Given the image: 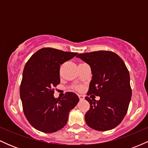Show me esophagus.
<instances>
[{
	"mask_svg": "<svg viewBox=\"0 0 148 148\" xmlns=\"http://www.w3.org/2000/svg\"><path fill=\"white\" fill-rule=\"evenodd\" d=\"M79 97L80 100H84L85 99V97L84 95H79Z\"/></svg>",
	"mask_w": 148,
	"mask_h": 148,
	"instance_id": "34e87169",
	"label": "esophagus"
}]
</instances>
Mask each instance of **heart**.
Instances as JSON below:
<instances>
[{"label": "heart", "mask_w": 148, "mask_h": 148, "mask_svg": "<svg viewBox=\"0 0 148 148\" xmlns=\"http://www.w3.org/2000/svg\"><path fill=\"white\" fill-rule=\"evenodd\" d=\"M75 89L77 90H82V87L81 86H76V87H75Z\"/></svg>", "instance_id": "b5f03b06"}]
</instances>
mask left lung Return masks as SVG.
<instances>
[{
	"label": "left lung",
	"instance_id": "1",
	"mask_svg": "<svg viewBox=\"0 0 148 148\" xmlns=\"http://www.w3.org/2000/svg\"><path fill=\"white\" fill-rule=\"evenodd\" d=\"M90 66L92 80L87 95L99 96L96 101L88 97L90 109L86 123L97 131L115 128L123 121L132 98L130 73L118 55L109 51L80 53L76 56Z\"/></svg>",
	"mask_w": 148,
	"mask_h": 148
}]
</instances>
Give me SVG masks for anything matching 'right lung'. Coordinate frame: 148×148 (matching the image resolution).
Here are the masks:
<instances>
[{
  "mask_svg": "<svg viewBox=\"0 0 148 148\" xmlns=\"http://www.w3.org/2000/svg\"><path fill=\"white\" fill-rule=\"evenodd\" d=\"M78 53L42 48L30 58L23 72L20 97L24 115L30 125L45 133H53L65 126L69 112L79 99L74 92L54 97V87L60 84V66Z\"/></svg>",
  "mask_w": 148,
  "mask_h": 148,
  "instance_id": "1",
  "label": "right lung"
}]
</instances>
